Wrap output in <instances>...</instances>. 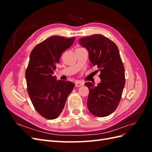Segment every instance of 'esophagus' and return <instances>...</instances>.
<instances>
[{"mask_svg": "<svg viewBox=\"0 0 152 152\" xmlns=\"http://www.w3.org/2000/svg\"><path fill=\"white\" fill-rule=\"evenodd\" d=\"M84 85V83L83 82H80V81H78V82H75V86L76 87H80V86H83Z\"/></svg>", "mask_w": 152, "mask_h": 152, "instance_id": "1", "label": "esophagus"}]
</instances>
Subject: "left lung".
Listing matches in <instances>:
<instances>
[{
  "instance_id": "left-lung-1",
  "label": "left lung",
  "mask_w": 152,
  "mask_h": 152,
  "mask_svg": "<svg viewBox=\"0 0 152 152\" xmlns=\"http://www.w3.org/2000/svg\"><path fill=\"white\" fill-rule=\"evenodd\" d=\"M79 43L89 52L91 66L96 65L101 72L102 80L97 86L89 82L85 84L89 89L87 108L94 116H108L117 108L126 82L118 49L113 41L100 34L80 38Z\"/></svg>"
}]
</instances>
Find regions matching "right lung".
I'll return each mask as SVG.
<instances>
[{
    "label": "right lung",
    "instance_id": "add662e5",
    "mask_svg": "<svg viewBox=\"0 0 152 152\" xmlns=\"http://www.w3.org/2000/svg\"><path fill=\"white\" fill-rule=\"evenodd\" d=\"M75 37L51 36L31 50L25 72L27 90L35 109L47 119H55L62 112L75 84L57 80L53 76L63 52L70 48Z\"/></svg>",
    "mask_w": 152,
    "mask_h": 152
}]
</instances>
